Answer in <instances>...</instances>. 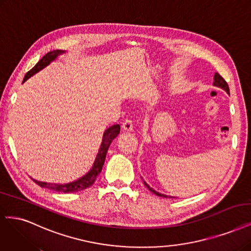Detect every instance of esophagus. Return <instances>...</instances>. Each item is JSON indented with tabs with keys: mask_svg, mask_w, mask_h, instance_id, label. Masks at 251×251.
<instances>
[{
	"mask_svg": "<svg viewBox=\"0 0 251 251\" xmlns=\"http://www.w3.org/2000/svg\"><path fill=\"white\" fill-rule=\"evenodd\" d=\"M122 127H123L124 131H126V132L133 131V123H132V120H129V119L124 120Z\"/></svg>",
	"mask_w": 251,
	"mask_h": 251,
	"instance_id": "esophagus-1",
	"label": "esophagus"
}]
</instances>
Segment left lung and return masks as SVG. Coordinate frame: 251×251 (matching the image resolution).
<instances>
[{"mask_svg":"<svg viewBox=\"0 0 251 251\" xmlns=\"http://www.w3.org/2000/svg\"><path fill=\"white\" fill-rule=\"evenodd\" d=\"M214 86H216V87H219V88H222L223 90H226L227 92V94H229V87L227 83L226 82V80L223 79V77L218 74V73H215V75H214V83H213ZM143 183L145 185V187L148 188L151 192H152L153 194L158 195V196H161V197H165V198H174L172 196H168V195H165V194H162V193H159L155 191V190H153L151 187H150L148 184L145 183V181L143 180Z\"/></svg>","mask_w":251,"mask_h":251,"instance_id":"1","label":"left lung"}]
</instances>
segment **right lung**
Listing matches in <instances>:
<instances>
[{"label": "right lung", "instance_id": "1", "mask_svg": "<svg viewBox=\"0 0 251 251\" xmlns=\"http://www.w3.org/2000/svg\"><path fill=\"white\" fill-rule=\"evenodd\" d=\"M64 53L65 51L61 50L49 51L47 55H45L39 60L37 64L34 66L31 71H29L27 74H25L23 83H25L29 79V77H31L32 75H34L38 72H40L41 70H43L45 67H47L51 61H54V60L59 55H62ZM119 132H120L119 125L111 126L110 127H108L106 129L105 133H103L101 144L100 146V150L97 154L96 161H94V163H93L92 168L84 176L80 177L79 179L74 180V181H72V183H68V184H53V183H46V181H39V180L33 179V178L32 179L35 181L38 186H40L42 188L53 190V191H56V192L74 193V192L81 191V190H84L86 188H89L90 186H92L94 184V181H96L98 176L100 174V171L103 166V163H105V160H106V154H107L109 146H110L111 142L117 137Z\"/></svg>", "mask_w": 251, "mask_h": 251}]
</instances>
